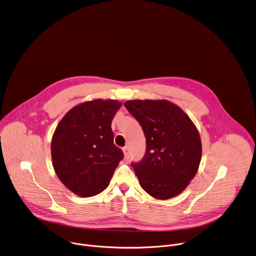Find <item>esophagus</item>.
Returning a JSON list of instances; mask_svg holds the SVG:
<instances>
[{
	"mask_svg": "<svg viewBox=\"0 0 256 256\" xmlns=\"http://www.w3.org/2000/svg\"><path fill=\"white\" fill-rule=\"evenodd\" d=\"M122 150H124V158H126V160H128L130 156V148H128V146H124V148H122Z\"/></svg>",
	"mask_w": 256,
	"mask_h": 256,
	"instance_id": "34e87169",
	"label": "esophagus"
}]
</instances>
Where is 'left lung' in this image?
Instances as JSON below:
<instances>
[{
  "instance_id": "left-lung-1",
  "label": "left lung",
  "mask_w": 256,
  "mask_h": 256,
  "mask_svg": "<svg viewBox=\"0 0 256 256\" xmlns=\"http://www.w3.org/2000/svg\"><path fill=\"white\" fill-rule=\"evenodd\" d=\"M124 106L146 136V154L132 162L140 186L158 200L180 194L194 178L202 142L192 120L168 100H128Z\"/></svg>"
}]
</instances>
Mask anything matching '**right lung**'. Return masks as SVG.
<instances>
[{
    "mask_svg": "<svg viewBox=\"0 0 256 256\" xmlns=\"http://www.w3.org/2000/svg\"><path fill=\"white\" fill-rule=\"evenodd\" d=\"M122 104L94 100L72 108L58 124L52 160L60 182L74 194L88 198L104 190L122 150L114 144L112 122Z\"/></svg>",
    "mask_w": 256,
    "mask_h": 256,
    "instance_id": "add662e5",
    "label": "right lung"
}]
</instances>
